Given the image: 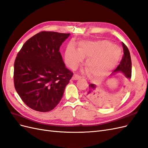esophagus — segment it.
I'll return each mask as SVG.
<instances>
[{
    "mask_svg": "<svg viewBox=\"0 0 148 148\" xmlns=\"http://www.w3.org/2000/svg\"><path fill=\"white\" fill-rule=\"evenodd\" d=\"M80 78H81V77H80L79 75H78V74H74L73 76V77H72V79L73 80H77V79H79Z\"/></svg>",
    "mask_w": 148,
    "mask_h": 148,
    "instance_id": "1",
    "label": "esophagus"
}]
</instances>
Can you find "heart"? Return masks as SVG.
I'll return each instance as SVG.
<instances>
[{"mask_svg":"<svg viewBox=\"0 0 148 148\" xmlns=\"http://www.w3.org/2000/svg\"><path fill=\"white\" fill-rule=\"evenodd\" d=\"M121 56V49L112 45L107 40L85 41L80 43L78 49L73 45L66 48L65 52L66 64L71 69H76L88 57L87 67L83 70L86 74L92 73L94 77H104L117 64Z\"/></svg>","mask_w":148,"mask_h":148,"instance_id":"heart-1","label":"heart"}]
</instances>
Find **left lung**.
Here are the masks:
<instances>
[{
	"label": "left lung",
	"mask_w": 148,
	"mask_h": 148,
	"mask_svg": "<svg viewBox=\"0 0 148 148\" xmlns=\"http://www.w3.org/2000/svg\"><path fill=\"white\" fill-rule=\"evenodd\" d=\"M122 44L124 54L122 60L120 62V64L113 71L112 74L117 73H120L124 75L127 78L130 79L132 77V60L130 53L126 45L122 42ZM86 95L88 99L95 104H100L103 102L102 97L100 95L99 91L97 90L96 86L95 84H89Z\"/></svg>",
	"instance_id": "1"
}]
</instances>
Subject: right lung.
<instances>
[{"instance_id": "1", "label": "right lung", "mask_w": 148, "mask_h": 148, "mask_svg": "<svg viewBox=\"0 0 148 148\" xmlns=\"http://www.w3.org/2000/svg\"><path fill=\"white\" fill-rule=\"evenodd\" d=\"M70 33L41 31L29 38L14 64L15 88L25 104L46 112L60 101L73 73L66 68L59 52Z\"/></svg>"}]
</instances>
